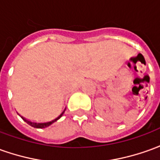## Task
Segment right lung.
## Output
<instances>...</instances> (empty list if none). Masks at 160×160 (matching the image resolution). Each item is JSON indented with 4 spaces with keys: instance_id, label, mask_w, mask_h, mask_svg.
Returning a JSON list of instances; mask_svg holds the SVG:
<instances>
[{
    "instance_id": "add662e5",
    "label": "right lung",
    "mask_w": 160,
    "mask_h": 160,
    "mask_svg": "<svg viewBox=\"0 0 160 160\" xmlns=\"http://www.w3.org/2000/svg\"><path fill=\"white\" fill-rule=\"evenodd\" d=\"M66 110V109H65ZM65 110L62 112L61 113V115L60 116H58L56 119H53V120H51V121H48V122H34V121H31V120H28V119H25V118H23L22 116V119L25 121V122H27L28 125H30L31 127H36V128H45V127H48V126H50L51 124H53V122H55L56 120H58V119L61 118V116L63 115V113H64Z\"/></svg>"
}]
</instances>
